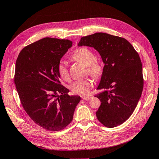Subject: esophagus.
Here are the masks:
<instances>
[{
  "mask_svg": "<svg viewBox=\"0 0 159 159\" xmlns=\"http://www.w3.org/2000/svg\"><path fill=\"white\" fill-rule=\"evenodd\" d=\"M81 98H82V99H84V100H89L91 98V96H90V95L82 96V97H81Z\"/></svg>",
  "mask_w": 159,
  "mask_h": 159,
  "instance_id": "34e87169",
  "label": "esophagus"
}]
</instances>
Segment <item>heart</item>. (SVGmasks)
<instances>
[{
  "instance_id": "1",
  "label": "heart",
  "mask_w": 159,
  "mask_h": 159,
  "mask_svg": "<svg viewBox=\"0 0 159 159\" xmlns=\"http://www.w3.org/2000/svg\"><path fill=\"white\" fill-rule=\"evenodd\" d=\"M71 58L84 64L87 67L88 74L94 78H98L102 75L103 68L101 62L94 58L92 50L86 47H80L76 48L71 55ZM57 72L64 80H69V71L66 62L60 60L57 65ZM93 86V82L90 79L77 80L70 86L71 91L74 94L85 95L89 93L90 88Z\"/></svg>"
}]
</instances>
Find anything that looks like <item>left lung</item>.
Instances as JSON below:
<instances>
[{
    "label": "left lung",
    "instance_id": "1",
    "mask_svg": "<svg viewBox=\"0 0 159 159\" xmlns=\"http://www.w3.org/2000/svg\"><path fill=\"white\" fill-rule=\"evenodd\" d=\"M79 46L93 47L105 66L95 95L101 101L96 112L99 121L113 128L123 123L136 108L143 89L141 60L133 46L123 38L97 32L81 37Z\"/></svg>",
    "mask_w": 159,
    "mask_h": 159
}]
</instances>
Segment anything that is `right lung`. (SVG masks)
<instances>
[{"instance_id":"obj_1","label":"right lung","mask_w":159,"mask_h":159,"mask_svg":"<svg viewBox=\"0 0 159 159\" xmlns=\"http://www.w3.org/2000/svg\"><path fill=\"white\" fill-rule=\"evenodd\" d=\"M72 45L69 40L44 38L25 46L16 61L14 84L21 104L32 121L52 131L71 122L80 96H70L57 65Z\"/></svg>"}]
</instances>
